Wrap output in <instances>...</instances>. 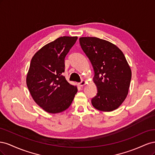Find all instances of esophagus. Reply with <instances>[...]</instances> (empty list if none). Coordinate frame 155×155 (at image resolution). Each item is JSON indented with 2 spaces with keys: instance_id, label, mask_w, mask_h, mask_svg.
<instances>
[{
  "instance_id": "1",
  "label": "esophagus",
  "mask_w": 155,
  "mask_h": 155,
  "mask_svg": "<svg viewBox=\"0 0 155 155\" xmlns=\"http://www.w3.org/2000/svg\"><path fill=\"white\" fill-rule=\"evenodd\" d=\"M86 84V81H85V80H81L80 82L79 83V86H81V87H83V86H84Z\"/></svg>"
}]
</instances>
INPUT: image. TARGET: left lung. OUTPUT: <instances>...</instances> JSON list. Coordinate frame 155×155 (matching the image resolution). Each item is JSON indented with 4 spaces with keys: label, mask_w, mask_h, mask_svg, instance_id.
<instances>
[{
    "label": "left lung",
    "mask_w": 155,
    "mask_h": 155,
    "mask_svg": "<svg viewBox=\"0 0 155 155\" xmlns=\"http://www.w3.org/2000/svg\"><path fill=\"white\" fill-rule=\"evenodd\" d=\"M79 43L94 72L97 92L91 100L93 107L105 112L116 109L126 98L131 80L124 54L116 45L97 37H81Z\"/></svg>",
    "instance_id": "1"
}]
</instances>
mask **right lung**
<instances>
[{"label":"right lung","instance_id":"right-lung-1","mask_svg":"<svg viewBox=\"0 0 155 155\" xmlns=\"http://www.w3.org/2000/svg\"><path fill=\"white\" fill-rule=\"evenodd\" d=\"M77 37L63 36L46 45L31 60L26 84L36 104L49 113L67 109L78 92L63 76L64 59Z\"/></svg>","mask_w":155,"mask_h":155}]
</instances>
